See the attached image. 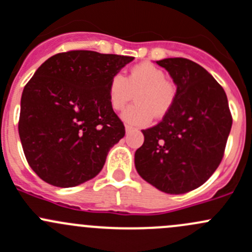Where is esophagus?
Returning a JSON list of instances; mask_svg holds the SVG:
<instances>
[{
    "label": "esophagus",
    "mask_w": 252,
    "mask_h": 252,
    "mask_svg": "<svg viewBox=\"0 0 252 252\" xmlns=\"http://www.w3.org/2000/svg\"><path fill=\"white\" fill-rule=\"evenodd\" d=\"M131 131H133V128H131L130 126H126V133L129 134V133H131Z\"/></svg>",
    "instance_id": "obj_1"
}]
</instances>
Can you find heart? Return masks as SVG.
<instances>
[{"mask_svg":"<svg viewBox=\"0 0 252 252\" xmlns=\"http://www.w3.org/2000/svg\"><path fill=\"white\" fill-rule=\"evenodd\" d=\"M131 105L122 113V119L131 126H145L152 116L162 117L169 111L175 98V86L166 79V73L151 63L134 65L128 77L116 73L108 84V100L114 110H122L134 97Z\"/></svg>","mask_w":252,"mask_h":252,"instance_id":"1","label":"heart"}]
</instances>
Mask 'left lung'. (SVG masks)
Returning a JSON list of instances; mask_svg holds the SVG:
<instances>
[{"label": "left lung", "instance_id": "8db88e82", "mask_svg": "<svg viewBox=\"0 0 252 252\" xmlns=\"http://www.w3.org/2000/svg\"><path fill=\"white\" fill-rule=\"evenodd\" d=\"M156 63L169 73L177 93L163 119L142 130L135 168L161 191L184 194L201 187L220 166L232 114L223 88L201 65L187 58Z\"/></svg>", "mask_w": 252, "mask_h": 252}]
</instances>
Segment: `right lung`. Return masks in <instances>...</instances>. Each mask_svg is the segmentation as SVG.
Instances as JSON below:
<instances>
[{"label":"right lung","instance_id":"obj_1","mask_svg":"<svg viewBox=\"0 0 252 252\" xmlns=\"http://www.w3.org/2000/svg\"><path fill=\"white\" fill-rule=\"evenodd\" d=\"M134 57L68 51L45 61L20 100L18 130L28 163L44 182L72 188L101 172L126 134L108 84Z\"/></svg>","mask_w":252,"mask_h":252}]
</instances>
